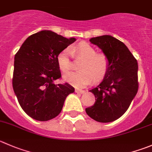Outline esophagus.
Segmentation results:
<instances>
[{"label":"esophagus","instance_id":"esophagus-1","mask_svg":"<svg viewBox=\"0 0 152 152\" xmlns=\"http://www.w3.org/2000/svg\"><path fill=\"white\" fill-rule=\"evenodd\" d=\"M75 92L77 93V94H84V93H85V91H83V90L76 89V90H75Z\"/></svg>","mask_w":152,"mask_h":152}]
</instances>
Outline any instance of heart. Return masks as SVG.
I'll return each mask as SVG.
<instances>
[{
	"label": "heart",
	"mask_w": 152,
	"mask_h": 152,
	"mask_svg": "<svg viewBox=\"0 0 152 152\" xmlns=\"http://www.w3.org/2000/svg\"><path fill=\"white\" fill-rule=\"evenodd\" d=\"M70 55L76 59H82L79 65L80 71L71 72L64 77L66 82L76 88H83L91 83L94 79H101L108 68L109 59L107 55L104 53H97L92 45L82 42L58 54L57 57L58 67L64 73L72 68Z\"/></svg>",
	"instance_id": "b5f03b06"
}]
</instances>
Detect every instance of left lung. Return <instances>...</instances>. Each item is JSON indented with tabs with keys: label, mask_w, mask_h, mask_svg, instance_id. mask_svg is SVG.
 I'll return each mask as SVG.
<instances>
[{
	"label": "left lung",
	"mask_w": 152,
	"mask_h": 152,
	"mask_svg": "<svg viewBox=\"0 0 152 152\" xmlns=\"http://www.w3.org/2000/svg\"><path fill=\"white\" fill-rule=\"evenodd\" d=\"M90 42L107 55L109 65L103 80L89 91L96 101L85 111L99 123L115 121L126 113L137 93V61L126 45L114 37L104 35Z\"/></svg>",
	"instance_id": "obj_1"
}]
</instances>
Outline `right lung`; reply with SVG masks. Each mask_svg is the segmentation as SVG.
Wrapping results in <instances>:
<instances>
[{
	"label": "right lung",
	"mask_w": 152,
	"mask_h": 152,
	"mask_svg": "<svg viewBox=\"0 0 152 152\" xmlns=\"http://www.w3.org/2000/svg\"><path fill=\"white\" fill-rule=\"evenodd\" d=\"M76 41L42 30L28 37L15 56L12 87L21 108L32 119L48 121L62 110L67 96L74 92L61 77L57 57Z\"/></svg>",
	"instance_id": "right-lung-1"
}]
</instances>
